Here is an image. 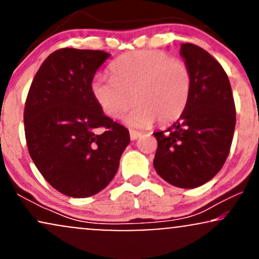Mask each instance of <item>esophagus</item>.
<instances>
[{"mask_svg": "<svg viewBox=\"0 0 259 259\" xmlns=\"http://www.w3.org/2000/svg\"><path fill=\"white\" fill-rule=\"evenodd\" d=\"M130 139L132 140H136V139H139L140 138V135H141V133H139V132H136V130H130Z\"/></svg>", "mask_w": 259, "mask_h": 259, "instance_id": "esophagus-1", "label": "esophagus"}]
</instances>
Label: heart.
<instances>
[{
	"instance_id": "1",
	"label": "heart",
	"mask_w": 259,
	"mask_h": 259,
	"mask_svg": "<svg viewBox=\"0 0 259 259\" xmlns=\"http://www.w3.org/2000/svg\"><path fill=\"white\" fill-rule=\"evenodd\" d=\"M112 78L95 76L91 92L107 117H126L132 126L145 127L177 120L191 95L192 78L184 61L159 50H140L120 56L111 64Z\"/></svg>"
}]
</instances>
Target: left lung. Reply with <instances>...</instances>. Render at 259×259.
<instances>
[{
  "label": "left lung",
  "instance_id": "1",
  "mask_svg": "<svg viewBox=\"0 0 259 259\" xmlns=\"http://www.w3.org/2000/svg\"><path fill=\"white\" fill-rule=\"evenodd\" d=\"M180 55L191 72V95L179 119L153 133L158 142L153 165L167 183L194 189L224 165L236 114L230 81L219 62L194 44L181 45Z\"/></svg>",
  "mask_w": 259,
  "mask_h": 259
}]
</instances>
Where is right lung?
<instances>
[{
    "label": "right lung",
    "mask_w": 259,
    "mask_h": 259,
    "mask_svg": "<svg viewBox=\"0 0 259 259\" xmlns=\"http://www.w3.org/2000/svg\"><path fill=\"white\" fill-rule=\"evenodd\" d=\"M109 56L57 50L41 64L26 97L29 154L47 183L70 197L105 189L130 142L126 127L105 115L91 92L95 73Z\"/></svg>",
    "instance_id": "right-lung-1"
}]
</instances>
